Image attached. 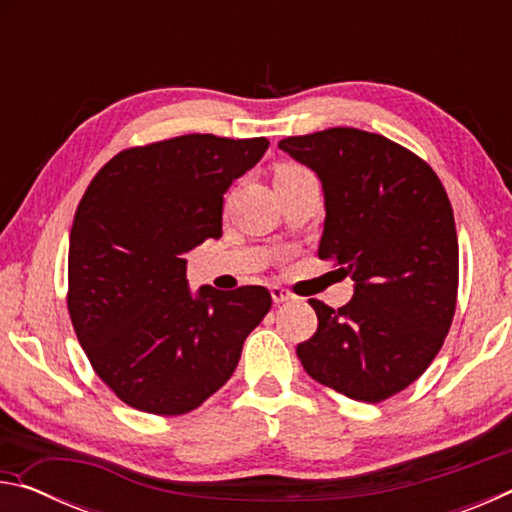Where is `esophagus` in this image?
Segmentation results:
<instances>
[{
    "label": "esophagus",
    "instance_id": "obj_1",
    "mask_svg": "<svg viewBox=\"0 0 512 512\" xmlns=\"http://www.w3.org/2000/svg\"><path fill=\"white\" fill-rule=\"evenodd\" d=\"M271 298H273L275 305H280V302H287V300H291L293 296H291V293H289L287 289L277 287V284H275V287H271Z\"/></svg>",
    "mask_w": 512,
    "mask_h": 512
}]
</instances>
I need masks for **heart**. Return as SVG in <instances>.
I'll list each match as a JSON object with an SVG mask.
<instances>
[{"instance_id": "1", "label": "heart", "mask_w": 512, "mask_h": 512, "mask_svg": "<svg viewBox=\"0 0 512 512\" xmlns=\"http://www.w3.org/2000/svg\"><path fill=\"white\" fill-rule=\"evenodd\" d=\"M302 173H307V169L298 167V164H280V167L275 169V183H280V180H289V178H296L302 176Z\"/></svg>"}]
</instances>
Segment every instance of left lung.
Listing matches in <instances>:
<instances>
[{"instance_id":"obj_1","label":"left lung","mask_w":512,"mask_h":512,"mask_svg":"<svg viewBox=\"0 0 512 512\" xmlns=\"http://www.w3.org/2000/svg\"><path fill=\"white\" fill-rule=\"evenodd\" d=\"M323 183L320 259L354 280L341 309L309 300L318 329L298 345L311 379L350 400L384 402L413 384L452 327L458 293L454 212L427 162L359 128L282 140Z\"/></svg>"}]
</instances>
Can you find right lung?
I'll return each instance as SVG.
<instances>
[{"label": "right lung", "instance_id": "1", "mask_svg": "<svg viewBox=\"0 0 512 512\" xmlns=\"http://www.w3.org/2000/svg\"><path fill=\"white\" fill-rule=\"evenodd\" d=\"M266 149V137L180 135L117 153L85 189L69 235L67 309L94 372L133 409L201 406L271 309L264 287L205 284L194 296L185 259L221 237L223 194Z\"/></svg>", "mask_w": 512, "mask_h": 512}]
</instances>
